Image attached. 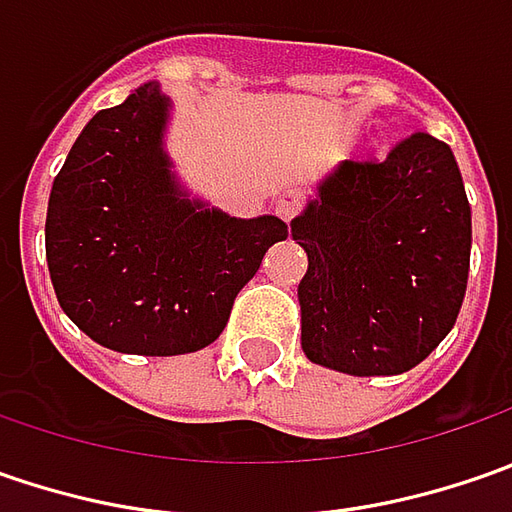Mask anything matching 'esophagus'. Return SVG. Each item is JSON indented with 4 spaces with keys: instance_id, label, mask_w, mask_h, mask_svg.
Masks as SVG:
<instances>
[{
    "instance_id": "1",
    "label": "esophagus",
    "mask_w": 512,
    "mask_h": 512,
    "mask_svg": "<svg viewBox=\"0 0 512 512\" xmlns=\"http://www.w3.org/2000/svg\"><path fill=\"white\" fill-rule=\"evenodd\" d=\"M299 207H302V199H299L293 190H287V193H282V196H279V202H276V213H279L285 222H290V219L299 213Z\"/></svg>"
}]
</instances>
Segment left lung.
Wrapping results in <instances>:
<instances>
[{
    "label": "left lung",
    "mask_w": 512,
    "mask_h": 512,
    "mask_svg": "<svg viewBox=\"0 0 512 512\" xmlns=\"http://www.w3.org/2000/svg\"><path fill=\"white\" fill-rule=\"evenodd\" d=\"M290 236L305 247L302 350L350 376L424 362L462 310L470 202L453 150L413 133L384 162H342Z\"/></svg>",
    "instance_id": "left-lung-1"
}]
</instances>
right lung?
Returning a JSON list of instances; mask_svg holds the SVG:
<instances>
[{"mask_svg": "<svg viewBox=\"0 0 512 512\" xmlns=\"http://www.w3.org/2000/svg\"><path fill=\"white\" fill-rule=\"evenodd\" d=\"M168 116L156 82L99 110L50 187L56 299L116 353L179 356L216 342L267 247L287 239L276 216L236 219L187 196L165 153Z\"/></svg>", "mask_w": 512, "mask_h": 512, "instance_id": "right-lung-1", "label": "right lung"}]
</instances>
